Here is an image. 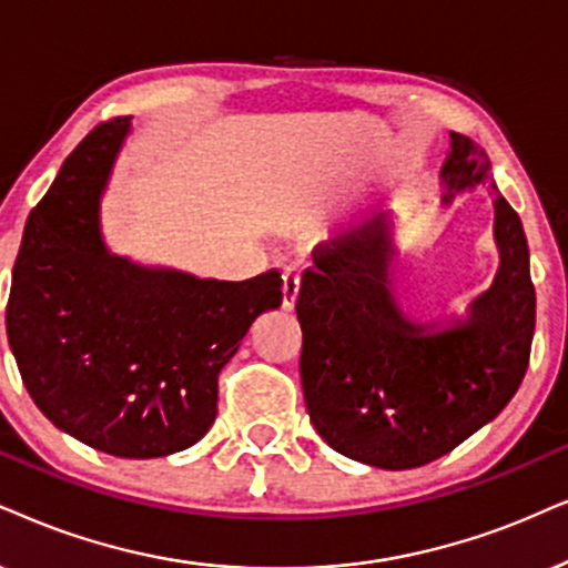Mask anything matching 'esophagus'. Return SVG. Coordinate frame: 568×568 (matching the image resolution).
<instances>
[{"mask_svg":"<svg viewBox=\"0 0 568 568\" xmlns=\"http://www.w3.org/2000/svg\"><path fill=\"white\" fill-rule=\"evenodd\" d=\"M301 288V272L298 267H285L283 270V308H293L296 306V296Z\"/></svg>","mask_w":568,"mask_h":568,"instance_id":"obj_1","label":"esophagus"}]
</instances>
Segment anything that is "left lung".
<instances>
[{
  "instance_id": "left-lung-1",
  "label": "left lung",
  "mask_w": 568,
  "mask_h": 568,
  "mask_svg": "<svg viewBox=\"0 0 568 568\" xmlns=\"http://www.w3.org/2000/svg\"><path fill=\"white\" fill-rule=\"evenodd\" d=\"M490 162L450 133L443 201L485 183L495 196L500 267L466 322L429 333L390 296L387 222L314 251L296 298L301 385L317 433L337 454L379 469H414L462 445L504 412L529 367L535 285L519 214L500 196Z\"/></svg>"
}]
</instances>
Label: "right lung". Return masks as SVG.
Listing matches in <instances>:
<instances>
[{
  "instance_id": "right-lung-1",
  "label": "right lung",
  "mask_w": 568,
  "mask_h": 568,
  "mask_svg": "<svg viewBox=\"0 0 568 568\" xmlns=\"http://www.w3.org/2000/svg\"><path fill=\"white\" fill-rule=\"evenodd\" d=\"M128 120L93 128L28 214L4 322L49 422L104 454L156 458L212 427L220 372L251 322L283 304V277L201 280L104 248L99 196Z\"/></svg>"
}]
</instances>
